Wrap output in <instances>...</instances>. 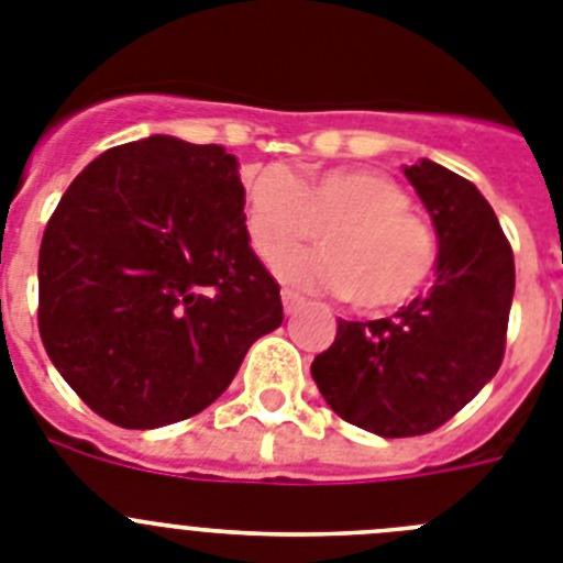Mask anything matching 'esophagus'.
I'll return each mask as SVG.
<instances>
[{"label": "esophagus", "mask_w": 563, "mask_h": 563, "mask_svg": "<svg viewBox=\"0 0 563 563\" xmlns=\"http://www.w3.org/2000/svg\"><path fill=\"white\" fill-rule=\"evenodd\" d=\"M282 305H285L287 316H292V312H296L298 307L305 305V298L296 296V292H290V290H285V292H282Z\"/></svg>", "instance_id": "1"}]
</instances>
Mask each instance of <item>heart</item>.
Returning a JSON list of instances; mask_svg holds the SVG:
<instances>
[{"label": "heart", "instance_id": "obj_1", "mask_svg": "<svg viewBox=\"0 0 563 563\" xmlns=\"http://www.w3.org/2000/svg\"><path fill=\"white\" fill-rule=\"evenodd\" d=\"M245 231L271 267L285 265L321 232L325 253L290 263L282 276L346 296L366 312L409 305L440 258L434 231L411 211L409 191L366 168H330L305 180L282 168L262 172L245 194Z\"/></svg>", "mask_w": 563, "mask_h": 563}]
</instances>
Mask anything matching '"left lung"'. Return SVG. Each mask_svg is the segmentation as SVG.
I'll list each match as a JSON object with an SVG mask.
<instances>
[{
    "label": "left lung",
    "mask_w": 563,
    "mask_h": 563,
    "mask_svg": "<svg viewBox=\"0 0 563 563\" xmlns=\"http://www.w3.org/2000/svg\"><path fill=\"white\" fill-rule=\"evenodd\" d=\"M402 174L434 222V287L391 318H338L310 366L330 409L377 437L429 434L479 395L505 357L516 287L514 251L479 188L434 161Z\"/></svg>",
    "instance_id": "8db88e82"
}]
</instances>
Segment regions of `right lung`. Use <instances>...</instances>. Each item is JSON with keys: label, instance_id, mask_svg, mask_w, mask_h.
Wrapping results in <instances>:
<instances>
[{"label": "right lung", "instance_id": "1", "mask_svg": "<svg viewBox=\"0 0 563 563\" xmlns=\"http://www.w3.org/2000/svg\"><path fill=\"white\" fill-rule=\"evenodd\" d=\"M282 318L225 146L172 134L114 146L49 217L38 251L44 350L121 429L200 415Z\"/></svg>", "mask_w": 563, "mask_h": 563}]
</instances>
